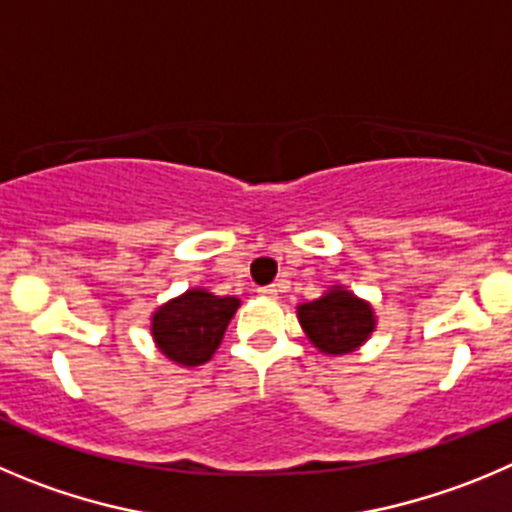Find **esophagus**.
Listing matches in <instances>:
<instances>
[{"label": "esophagus", "instance_id": "34e87169", "mask_svg": "<svg viewBox=\"0 0 512 512\" xmlns=\"http://www.w3.org/2000/svg\"><path fill=\"white\" fill-rule=\"evenodd\" d=\"M257 293H260L262 298H278L280 290H278V285H267V288H260Z\"/></svg>", "mask_w": 512, "mask_h": 512}]
</instances>
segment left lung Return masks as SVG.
I'll return each instance as SVG.
<instances>
[{
	"label": "left lung",
	"mask_w": 512,
	"mask_h": 512,
	"mask_svg": "<svg viewBox=\"0 0 512 512\" xmlns=\"http://www.w3.org/2000/svg\"><path fill=\"white\" fill-rule=\"evenodd\" d=\"M298 318L315 348L333 356L351 353L374 331L371 305L341 288H333L313 303L300 305Z\"/></svg>",
	"instance_id": "left-lung-1"
}]
</instances>
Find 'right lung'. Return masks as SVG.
I'll return each instance as SVG.
<instances>
[{
	"label": "right lung",
	"mask_w": 512,
	"mask_h": 512,
	"mask_svg": "<svg viewBox=\"0 0 512 512\" xmlns=\"http://www.w3.org/2000/svg\"><path fill=\"white\" fill-rule=\"evenodd\" d=\"M240 300L219 298L207 290H186L154 313L156 343L161 353L181 366H199L212 358L222 343Z\"/></svg>",
	"instance_id": "right-lung-1"
}]
</instances>
